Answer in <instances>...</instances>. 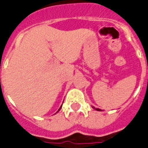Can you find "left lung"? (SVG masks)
I'll use <instances>...</instances> for the list:
<instances>
[{
  "instance_id": "1",
  "label": "left lung",
  "mask_w": 148,
  "mask_h": 148,
  "mask_svg": "<svg viewBox=\"0 0 148 148\" xmlns=\"http://www.w3.org/2000/svg\"><path fill=\"white\" fill-rule=\"evenodd\" d=\"M92 108L94 109H95V110H99V111H101V110H100V109H99V108H95V107H93V106H92Z\"/></svg>"
}]
</instances>
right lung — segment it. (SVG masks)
Instances as JSON below:
<instances>
[{"instance_id":"obj_1","label":"right lung","mask_w":148,"mask_h":148,"mask_svg":"<svg viewBox=\"0 0 148 148\" xmlns=\"http://www.w3.org/2000/svg\"><path fill=\"white\" fill-rule=\"evenodd\" d=\"M62 106H61L60 107V108H59V110H58V111H57V112H59V110H60V109H61V108H62ZM56 112V113H57Z\"/></svg>"}]
</instances>
